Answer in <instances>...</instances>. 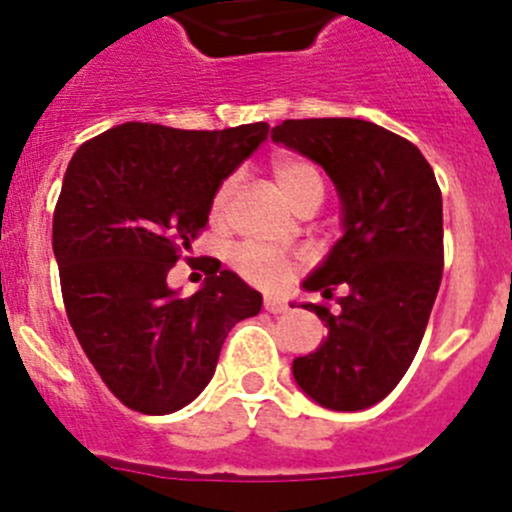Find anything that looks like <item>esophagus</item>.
I'll return each mask as SVG.
<instances>
[{"instance_id": "obj_1", "label": "esophagus", "mask_w": 512, "mask_h": 512, "mask_svg": "<svg viewBox=\"0 0 512 512\" xmlns=\"http://www.w3.org/2000/svg\"><path fill=\"white\" fill-rule=\"evenodd\" d=\"M264 310L266 312H284V310H287V302H284L282 297L266 295L264 297Z\"/></svg>"}]
</instances>
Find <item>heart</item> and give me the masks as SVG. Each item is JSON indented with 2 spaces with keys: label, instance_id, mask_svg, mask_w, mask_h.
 I'll return each instance as SVG.
<instances>
[{
  "label": "heart",
  "instance_id": "heart-1",
  "mask_svg": "<svg viewBox=\"0 0 512 512\" xmlns=\"http://www.w3.org/2000/svg\"><path fill=\"white\" fill-rule=\"evenodd\" d=\"M274 171V182H277L279 192H282L284 200L295 207L297 202L310 192H323V179H320L318 169L312 164H307L305 158L295 156H282L274 161L271 166ZM235 192V179L220 184V189L212 197V217L225 215L230 200H233ZM233 266L238 269V274L248 279L253 284H261V287H279L289 279L292 274V261L282 253L271 251V248L261 246H241L233 253Z\"/></svg>",
  "mask_w": 512,
  "mask_h": 512
}]
</instances>
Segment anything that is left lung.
<instances>
[{
  "mask_svg": "<svg viewBox=\"0 0 512 512\" xmlns=\"http://www.w3.org/2000/svg\"><path fill=\"white\" fill-rule=\"evenodd\" d=\"M271 140L323 166L341 200L343 235L302 282L338 297L315 310L328 336L292 361L310 400L338 413L377 405L413 364L443 274V205L436 174L400 135L354 117L284 120Z\"/></svg>",
  "mask_w": 512,
  "mask_h": 512,
  "instance_id": "obj_1",
  "label": "left lung"
}]
</instances>
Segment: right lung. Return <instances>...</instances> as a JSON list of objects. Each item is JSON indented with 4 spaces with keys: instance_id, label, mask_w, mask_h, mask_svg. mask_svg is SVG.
<instances>
[{
    "instance_id": "obj_1",
    "label": "right lung",
    "mask_w": 512,
    "mask_h": 512,
    "mask_svg": "<svg viewBox=\"0 0 512 512\" xmlns=\"http://www.w3.org/2000/svg\"><path fill=\"white\" fill-rule=\"evenodd\" d=\"M266 135V122H125L71 158L53 212L63 305L87 359L130 410L169 415L189 405L210 384L230 328L259 315V292L217 259L192 297L166 277L207 225L220 184Z\"/></svg>"
}]
</instances>
